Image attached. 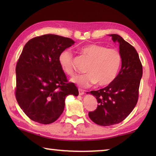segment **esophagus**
Segmentation results:
<instances>
[{
  "label": "esophagus",
  "mask_w": 156,
  "mask_h": 156,
  "mask_svg": "<svg viewBox=\"0 0 156 156\" xmlns=\"http://www.w3.org/2000/svg\"><path fill=\"white\" fill-rule=\"evenodd\" d=\"M78 91H79V95H80V96H83L84 94V91L83 90V89H78Z\"/></svg>",
  "instance_id": "1"
}]
</instances>
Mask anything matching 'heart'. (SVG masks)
<instances>
[{
    "mask_svg": "<svg viewBox=\"0 0 156 156\" xmlns=\"http://www.w3.org/2000/svg\"><path fill=\"white\" fill-rule=\"evenodd\" d=\"M91 62L87 68V73L79 74L71 79L72 83L87 87L96 83L106 86L114 80L121 63V55L116 49L107 48L97 44H89L80 49ZM58 62L63 72L72 76L74 73L73 54L69 49H65L58 56Z\"/></svg>",
    "mask_w": 156,
    "mask_h": 156,
    "instance_id": "obj_1",
    "label": "heart"
}]
</instances>
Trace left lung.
Masks as SVG:
<instances>
[{
  "instance_id": "1",
  "label": "left lung",
  "mask_w": 156,
  "mask_h": 156,
  "mask_svg": "<svg viewBox=\"0 0 156 156\" xmlns=\"http://www.w3.org/2000/svg\"><path fill=\"white\" fill-rule=\"evenodd\" d=\"M109 36L119 44L122 65L109 85L89 93L96 97L98 103L94 112L89 113V117L100 126L118 124L130 114L138 102L142 76V66L136 49L118 34Z\"/></svg>"
}]
</instances>
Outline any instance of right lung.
Returning a JSON list of instances; mask_svg holds the SVG:
<instances>
[{
    "label": "right lung",
    "instance_id": "add662e5",
    "mask_svg": "<svg viewBox=\"0 0 156 156\" xmlns=\"http://www.w3.org/2000/svg\"><path fill=\"white\" fill-rule=\"evenodd\" d=\"M74 43L71 38L45 34L25 44L16 67V98L33 121L55 122L64 111L66 97L78 96V88L68 83L58 62L60 53Z\"/></svg>",
    "mask_w": 156,
    "mask_h": 156
}]
</instances>
